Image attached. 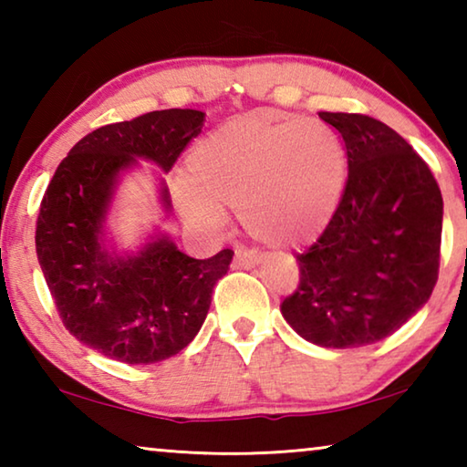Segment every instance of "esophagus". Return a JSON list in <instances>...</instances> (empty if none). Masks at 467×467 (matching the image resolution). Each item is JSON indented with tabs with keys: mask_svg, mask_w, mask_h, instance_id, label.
<instances>
[{
	"mask_svg": "<svg viewBox=\"0 0 467 467\" xmlns=\"http://www.w3.org/2000/svg\"><path fill=\"white\" fill-rule=\"evenodd\" d=\"M259 262H262V253H257V251L239 249L234 253V267H236V270H249V267H255Z\"/></svg>",
	"mask_w": 467,
	"mask_h": 467,
	"instance_id": "obj_1",
	"label": "esophagus"
}]
</instances>
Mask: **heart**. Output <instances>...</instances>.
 <instances>
[{"label": "heart", "instance_id": "heart-1", "mask_svg": "<svg viewBox=\"0 0 467 467\" xmlns=\"http://www.w3.org/2000/svg\"><path fill=\"white\" fill-rule=\"evenodd\" d=\"M346 175V150L331 125L251 115L197 141L175 200L189 224L216 226L226 205H236L255 239L303 244L331 223Z\"/></svg>", "mask_w": 467, "mask_h": 467}]
</instances>
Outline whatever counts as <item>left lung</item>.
Returning a JSON list of instances; mask_svg holds the SVG:
<instances>
[{"mask_svg":"<svg viewBox=\"0 0 467 467\" xmlns=\"http://www.w3.org/2000/svg\"><path fill=\"white\" fill-rule=\"evenodd\" d=\"M339 131L348 181L331 223L298 253L282 317L306 342L360 348L422 309L439 278L442 197L398 131L368 115L319 113Z\"/></svg>","mask_w":467,"mask_h":467,"instance_id":"1","label":"left lung"}]
</instances>
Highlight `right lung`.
<instances>
[{
  "label": "right lung",
  "mask_w": 467,
  "mask_h": 467,
  "mask_svg": "<svg viewBox=\"0 0 467 467\" xmlns=\"http://www.w3.org/2000/svg\"><path fill=\"white\" fill-rule=\"evenodd\" d=\"M203 121L202 110L164 109L94 130L69 150L47 187L35 236L38 264L63 326L107 358L152 365L179 354L203 326L212 290L233 262L231 249L189 257L167 233L130 253H117L107 239L123 172L138 161L169 172ZM158 192L169 216L162 179Z\"/></svg>",
  "instance_id": "add662e5"
}]
</instances>
